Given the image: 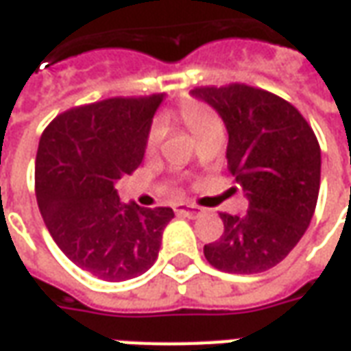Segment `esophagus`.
Instances as JSON below:
<instances>
[{
    "label": "esophagus",
    "instance_id": "1",
    "mask_svg": "<svg viewBox=\"0 0 351 351\" xmlns=\"http://www.w3.org/2000/svg\"><path fill=\"white\" fill-rule=\"evenodd\" d=\"M175 213L178 216H186V218H197L199 214L203 213L199 206H193V205H178L175 208Z\"/></svg>",
    "mask_w": 351,
    "mask_h": 351
}]
</instances>
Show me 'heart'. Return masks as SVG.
Masks as SVG:
<instances>
[{
	"label": "heart",
	"instance_id": "heart-1",
	"mask_svg": "<svg viewBox=\"0 0 351 351\" xmlns=\"http://www.w3.org/2000/svg\"><path fill=\"white\" fill-rule=\"evenodd\" d=\"M178 122L182 123L186 130L190 131L199 143L214 135H221V120L218 112L208 103L201 99H182L173 112ZM165 123L156 120L146 133L145 150L148 156L160 152L161 143L165 138Z\"/></svg>",
	"mask_w": 351,
	"mask_h": 351
}]
</instances>
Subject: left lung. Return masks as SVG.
<instances>
[{"label":"left lung","instance_id":"left-lung-1","mask_svg":"<svg viewBox=\"0 0 351 351\" xmlns=\"http://www.w3.org/2000/svg\"><path fill=\"white\" fill-rule=\"evenodd\" d=\"M191 95L218 110L229 133L228 169L250 201L244 216L221 213L223 235L205 244L218 271L256 274L293 250L316 210L322 152L289 101L248 84L199 86Z\"/></svg>","mask_w":351,"mask_h":351}]
</instances>
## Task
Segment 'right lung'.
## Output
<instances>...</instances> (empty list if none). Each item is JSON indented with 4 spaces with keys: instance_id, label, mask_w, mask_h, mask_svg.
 Segmentation results:
<instances>
[{
    "instance_id": "1",
    "label": "right lung",
    "mask_w": 351,
    "mask_h": 351,
    "mask_svg": "<svg viewBox=\"0 0 351 351\" xmlns=\"http://www.w3.org/2000/svg\"><path fill=\"white\" fill-rule=\"evenodd\" d=\"M163 95L110 97L58 114L43 131L35 193L45 226L73 263L107 282L135 278L158 259L173 208L123 205L114 184L145 158Z\"/></svg>"
}]
</instances>
